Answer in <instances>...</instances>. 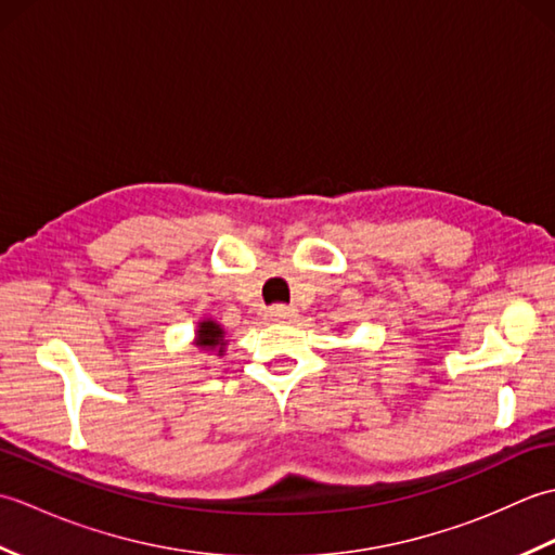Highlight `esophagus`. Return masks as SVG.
<instances>
[{"label": "esophagus", "instance_id": "esophagus-1", "mask_svg": "<svg viewBox=\"0 0 555 555\" xmlns=\"http://www.w3.org/2000/svg\"><path fill=\"white\" fill-rule=\"evenodd\" d=\"M293 317H296V308H288V305H274L267 310L269 322H291Z\"/></svg>", "mask_w": 555, "mask_h": 555}]
</instances>
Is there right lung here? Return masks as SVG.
<instances>
[{
    "mask_svg": "<svg viewBox=\"0 0 555 555\" xmlns=\"http://www.w3.org/2000/svg\"><path fill=\"white\" fill-rule=\"evenodd\" d=\"M227 332H223V326L219 322L211 320H199L197 328H195V336H193V348H197L199 352H207V356H215V358H223L227 356Z\"/></svg>",
    "mask_w": 555,
    "mask_h": 555,
    "instance_id": "add662e5",
    "label": "right lung"
}]
</instances>
